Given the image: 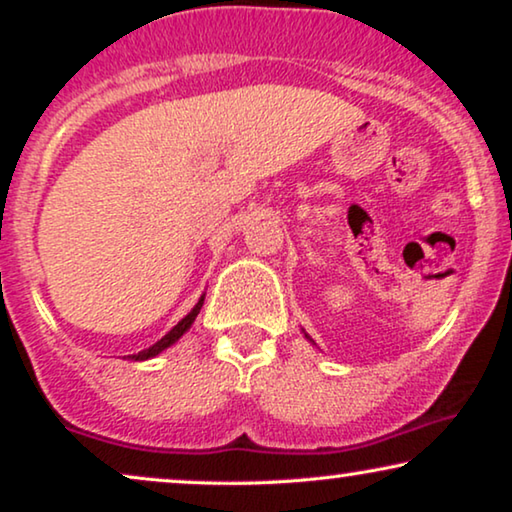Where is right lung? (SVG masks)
I'll return each mask as SVG.
<instances>
[{
	"label": "right lung",
	"instance_id": "right-lung-1",
	"mask_svg": "<svg viewBox=\"0 0 512 512\" xmlns=\"http://www.w3.org/2000/svg\"><path fill=\"white\" fill-rule=\"evenodd\" d=\"M202 303H205V296H202V298L198 300V305H195V307H193V310H191V312H188V314H186V317H184V319H181V321H179V324H177V326H174V328H172V331L165 335V338H160V340L156 342V345H151L149 349H142V352H139V354H130V359H135V361H144V359H151V356H156V354H160V352H163V349H167V347H170V345H174V342H177V340L181 338V335H184V333L188 331V328H191V324H193V321H195V317H198V312H200V307H202Z\"/></svg>",
	"mask_w": 512,
	"mask_h": 512
}]
</instances>
